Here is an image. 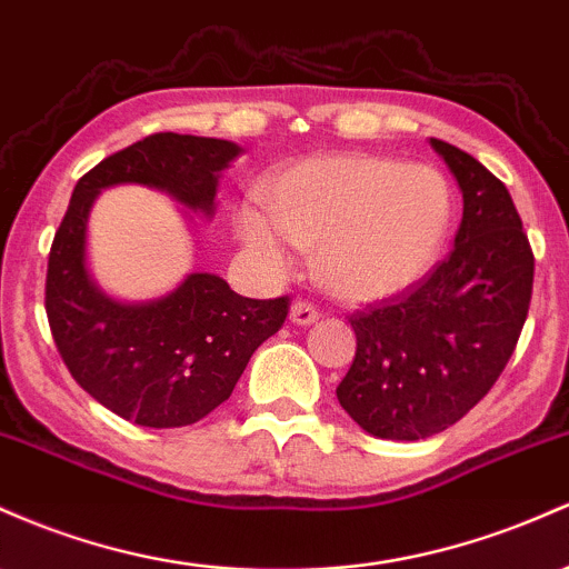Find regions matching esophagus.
I'll return each instance as SVG.
<instances>
[{"label": "esophagus", "mask_w": 569, "mask_h": 569, "mask_svg": "<svg viewBox=\"0 0 569 569\" xmlns=\"http://www.w3.org/2000/svg\"><path fill=\"white\" fill-rule=\"evenodd\" d=\"M318 310L316 305L305 302V299H297V302H291V310H289V318L291 323H299V327H310V323L318 321Z\"/></svg>", "instance_id": "34e87169"}]
</instances>
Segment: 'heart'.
<instances>
[{"instance_id": "b5f03b06", "label": "heart", "mask_w": 569, "mask_h": 569, "mask_svg": "<svg viewBox=\"0 0 569 569\" xmlns=\"http://www.w3.org/2000/svg\"><path fill=\"white\" fill-rule=\"evenodd\" d=\"M451 216V189L435 167L335 153L274 172L264 208H237L234 234L270 274L295 270L297 246L316 251L318 278L335 297L380 302L432 270Z\"/></svg>"}]
</instances>
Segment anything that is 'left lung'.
I'll list each match as a JSON object with an SVG mask.
<instances>
[{"instance_id":"8db88e82","label":"left lung","mask_w":569,"mask_h":569,"mask_svg":"<svg viewBox=\"0 0 569 569\" xmlns=\"http://www.w3.org/2000/svg\"><path fill=\"white\" fill-rule=\"evenodd\" d=\"M457 178L453 251L408 295L356 313L342 410L383 440L432 437L489 395L529 313L535 256L508 189L478 159L429 140Z\"/></svg>"}]
</instances>
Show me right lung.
Masks as SVG:
<instances>
[{"label":"right lung","mask_w":569,"mask_h":569,"mask_svg":"<svg viewBox=\"0 0 569 569\" xmlns=\"http://www.w3.org/2000/svg\"><path fill=\"white\" fill-rule=\"evenodd\" d=\"M240 151L216 137H146L78 180L53 237L46 310L56 348L99 405L140 427H189L227 402L256 348L283 327L289 299L240 297L213 272H189L146 302L110 297L89 270L91 208L104 189L137 183L213 218L218 180Z\"/></svg>","instance_id":"1"}]
</instances>
